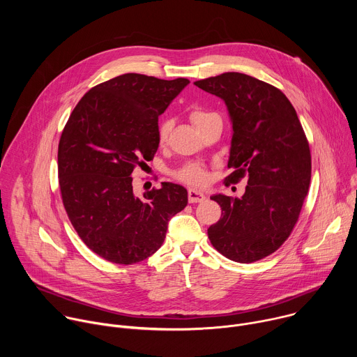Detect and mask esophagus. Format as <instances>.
<instances>
[{
	"mask_svg": "<svg viewBox=\"0 0 357 357\" xmlns=\"http://www.w3.org/2000/svg\"><path fill=\"white\" fill-rule=\"evenodd\" d=\"M188 199L190 203H199V202H203L206 199V195L200 192V190H196V189H189L188 190Z\"/></svg>",
	"mask_w": 357,
	"mask_h": 357,
	"instance_id": "esophagus-1",
	"label": "esophagus"
}]
</instances>
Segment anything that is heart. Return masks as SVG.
<instances>
[{
    "mask_svg": "<svg viewBox=\"0 0 357 357\" xmlns=\"http://www.w3.org/2000/svg\"><path fill=\"white\" fill-rule=\"evenodd\" d=\"M212 117H216L215 113H209L202 109H193L190 112V120L193 121V124L196 127H200L203 123H206L208 120H211ZM172 128V121L171 120H164L160 124V130H158V137H160V142H165L169 132ZM175 176L189 185H202L205 183L208 179V172L205 169V167L192 162V164H186L183 165L181 169H178L175 172Z\"/></svg>",
    "mask_w": 357,
    "mask_h": 357,
    "instance_id": "obj_1",
    "label": "heart"
}]
</instances>
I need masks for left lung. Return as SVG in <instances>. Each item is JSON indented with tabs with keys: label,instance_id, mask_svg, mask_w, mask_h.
Instances as JSON below:
<instances>
[{
	"label": "left lung",
	"instance_id": "8db88e82",
	"mask_svg": "<svg viewBox=\"0 0 357 357\" xmlns=\"http://www.w3.org/2000/svg\"><path fill=\"white\" fill-rule=\"evenodd\" d=\"M220 97L231 123L226 178L247 176L241 197L211 199L222 218L208 229L213 247L237 263L261 260L291 234L311 182V151L295 109L277 87L244 73L227 72L195 82Z\"/></svg>",
	"mask_w": 357,
	"mask_h": 357
}]
</instances>
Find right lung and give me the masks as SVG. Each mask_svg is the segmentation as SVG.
Here are the masks:
<instances>
[{"instance_id": "add662e5", "label": "right lung", "mask_w": 357, "mask_h": 357, "mask_svg": "<svg viewBox=\"0 0 357 357\" xmlns=\"http://www.w3.org/2000/svg\"><path fill=\"white\" fill-rule=\"evenodd\" d=\"M189 84L126 73L90 89L72 112L58 149L66 213L84 244L116 264H134L164 243L168 223L188 205V190L162 182L134 195L132 171L154 158L158 116Z\"/></svg>"}]
</instances>
